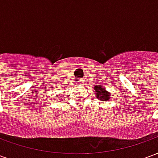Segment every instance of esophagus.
Here are the masks:
<instances>
[{
    "mask_svg": "<svg viewBox=\"0 0 158 158\" xmlns=\"http://www.w3.org/2000/svg\"><path fill=\"white\" fill-rule=\"evenodd\" d=\"M78 80H79L78 82H81V80H80V79H78Z\"/></svg>",
    "mask_w": 158,
    "mask_h": 158,
    "instance_id": "esophagus-1",
    "label": "esophagus"
}]
</instances>
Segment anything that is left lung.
<instances>
[{
	"mask_svg": "<svg viewBox=\"0 0 158 158\" xmlns=\"http://www.w3.org/2000/svg\"><path fill=\"white\" fill-rule=\"evenodd\" d=\"M94 90L96 92V98H98L101 101H103V102H106L110 99L111 97V93H109L108 91H106L105 88H103L102 86L101 85H96L94 87Z\"/></svg>",
	"mask_w": 158,
	"mask_h": 158,
	"instance_id": "obj_1",
	"label": "left lung"
}]
</instances>
